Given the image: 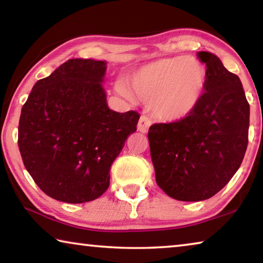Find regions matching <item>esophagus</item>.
I'll list each match as a JSON object with an SVG mask.
<instances>
[{
  "label": "esophagus",
  "instance_id": "34e87169",
  "mask_svg": "<svg viewBox=\"0 0 263 263\" xmlns=\"http://www.w3.org/2000/svg\"><path fill=\"white\" fill-rule=\"evenodd\" d=\"M151 124H152V121H151L149 117H147V116H141L139 122H138V131H140L141 133H146L148 131Z\"/></svg>",
  "mask_w": 263,
  "mask_h": 263
}]
</instances>
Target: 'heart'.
Returning a JSON list of instances; mask_svg holds the SVG:
<instances>
[{
    "label": "heart",
    "instance_id": "obj_1",
    "mask_svg": "<svg viewBox=\"0 0 263 263\" xmlns=\"http://www.w3.org/2000/svg\"><path fill=\"white\" fill-rule=\"evenodd\" d=\"M204 66L191 57L164 58L142 66L130 78V88L118 83L117 91L127 100L135 94L151 104L163 121H180L197 108L205 89Z\"/></svg>",
    "mask_w": 263,
    "mask_h": 263
}]
</instances>
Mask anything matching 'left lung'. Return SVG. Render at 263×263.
<instances>
[{
  "label": "left lung",
  "mask_w": 263,
  "mask_h": 263,
  "mask_svg": "<svg viewBox=\"0 0 263 263\" xmlns=\"http://www.w3.org/2000/svg\"><path fill=\"white\" fill-rule=\"evenodd\" d=\"M206 82L197 108L185 118L148 130L155 180L177 201L212 197L229 183L248 144L249 104L238 75L210 52H198Z\"/></svg>",
  "instance_id": "8db88e82"
}]
</instances>
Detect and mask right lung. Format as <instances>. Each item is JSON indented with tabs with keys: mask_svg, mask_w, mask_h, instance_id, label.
<instances>
[{
	"mask_svg": "<svg viewBox=\"0 0 263 263\" xmlns=\"http://www.w3.org/2000/svg\"><path fill=\"white\" fill-rule=\"evenodd\" d=\"M105 70V61L69 59L37 81L22 108L24 166L57 201L86 203L103 195L111 164L137 131V111L116 112L106 104Z\"/></svg>",
	"mask_w": 263,
	"mask_h": 263,
	"instance_id": "obj_1",
	"label": "right lung"
}]
</instances>
